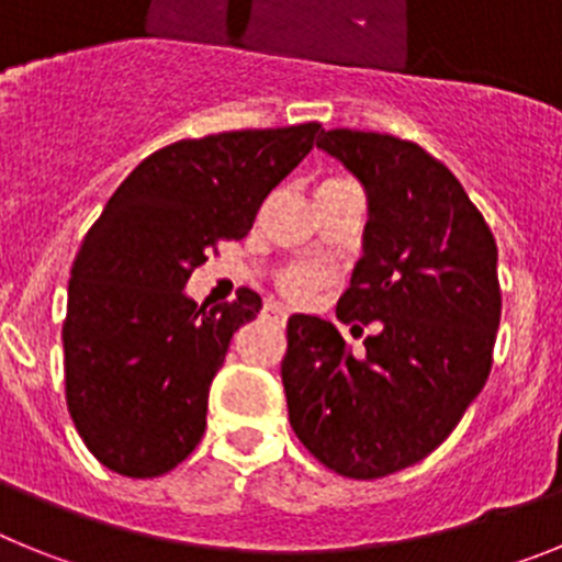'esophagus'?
<instances>
[{
	"label": "esophagus",
	"instance_id": "esophagus-1",
	"mask_svg": "<svg viewBox=\"0 0 562 562\" xmlns=\"http://www.w3.org/2000/svg\"><path fill=\"white\" fill-rule=\"evenodd\" d=\"M265 315L270 317V321H276V324H286V310L281 304H265Z\"/></svg>",
	"mask_w": 562,
	"mask_h": 562
}]
</instances>
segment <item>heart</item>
I'll list each match as a JSON object with an SVG mask.
<instances>
[{
	"mask_svg": "<svg viewBox=\"0 0 562 562\" xmlns=\"http://www.w3.org/2000/svg\"><path fill=\"white\" fill-rule=\"evenodd\" d=\"M331 278L329 267L321 265H290L278 272L276 284L281 290V295H286L290 301H310L321 286Z\"/></svg>",
	"mask_w": 562,
	"mask_h": 562,
	"instance_id": "1",
	"label": "heart"
}]
</instances>
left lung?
Returning <instances> with one entry per match:
<instances>
[{"label":"left lung","instance_id":"left-lung-1","mask_svg":"<svg viewBox=\"0 0 562 562\" xmlns=\"http://www.w3.org/2000/svg\"><path fill=\"white\" fill-rule=\"evenodd\" d=\"M317 148L369 193L337 317L376 331L351 355L335 326L292 315L281 382L301 445L342 479L371 481L434 453L484 389L501 324L498 247L450 168L416 143L331 128Z\"/></svg>","mask_w":562,"mask_h":562}]
</instances>
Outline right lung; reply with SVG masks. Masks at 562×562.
<instances>
[{
  "instance_id": "right-lung-1",
  "label": "right lung",
  "mask_w": 562,
  "mask_h": 562,
  "mask_svg": "<svg viewBox=\"0 0 562 562\" xmlns=\"http://www.w3.org/2000/svg\"><path fill=\"white\" fill-rule=\"evenodd\" d=\"M321 123L241 128L148 154L112 193L72 261L64 317L67 408L112 473L157 479L205 436L207 394L252 290L205 310L182 286L315 146Z\"/></svg>"
}]
</instances>
